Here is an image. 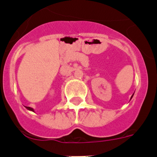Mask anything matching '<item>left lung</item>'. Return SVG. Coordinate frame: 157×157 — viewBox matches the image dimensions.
Masks as SVG:
<instances>
[{"label": "left lung", "mask_w": 157, "mask_h": 157, "mask_svg": "<svg viewBox=\"0 0 157 157\" xmlns=\"http://www.w3.org/2000/svg\"><path fill=\"white\" fill-rule=\"evenodd\" d=\"M133 96H134V94H133V95H132V96H131V98H132V97H133Z\"/></svg>", "instance_id": "obj_1"}]
</instances>
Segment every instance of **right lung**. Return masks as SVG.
Masks as SVG:
<instances>
[{
    "mask_svg": "<svg viewBox=\"0 0 157 157\" xmlns=\"http://www.w3.org/2000/svg\"><path fill=\"white\" fill-rule=\"evenodd\" d=\"M26 108L28 109V110H30V111H32V112H34V109H33V108H30V107H27V106H26Z\"/></svg>",
    "mask_w": 157,
    "mask_h": 157,
    "instance_id": "1",
    "label": "right lung"
}]
</instances>
